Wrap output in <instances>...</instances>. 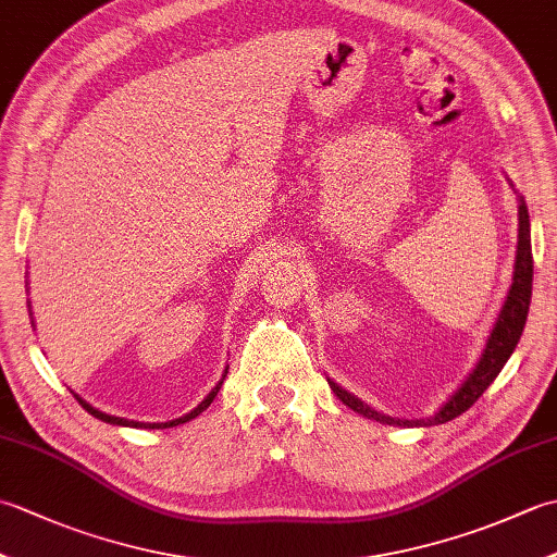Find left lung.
<instances>
[{"instance_id":"obj_1","label":"left lung","mask_w":557,"mask_h":557,"mask_svg":"<svg viewBox=\"0 0 557 557\" xmlns=\"http://www.w3.org/2000/svg\"><path fill=\"white\" fill-rule=\"evenodd\" d=\"M510 182V180H507ZM512 186V182H510ZM515 188V186H512ZM517 194V191H515ZM517 215H519V234H517V256H515V272H512V285L507 289V297L500 306V313L495 318L491 335L486 339V347H483L481 357L474 369L461 381V385L455 389L453 395L443 401V407L433 411L431 417L425 419H395L387 417V413L375 411L373 407L366 405L359 397L347 393L345 387L337 385L333 377H327L330 387L337 395L342 405H347L361 417L371 421H381L385 425H401V429H429V425L447 423L457 419L459 413H465L474 401L486 393L488 385L498 377L507 359L512 357L519 337L524 333L527 325V313L531 304V280H534V258H531V224H529V210L524 203V196H517Z\"/></svg>"}]
</instances>
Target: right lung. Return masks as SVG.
Wrapping results in <instances>:
<instances>
[{
    "mask_svg": "<svg viewBox=\"0 0 557 557\" xmlns=\"http://www.w3.org/2000/svg\"><path fill=\"white\" fill-rule=\"evenodd\" d=\"M28 311H30V301H28ZM224 375H227V369H224V373H222V377H220V383L210 389V393L203 397V401H200L198 407H194L191 411L184 413V417H180V419H172V421H164V423H144V421H132V419L112 417V413H104V411L96 409V407H92V405H88V401L83 399V397H78V395H74V397L78 399V405H81L83 409H86L88 413H92V417H96V419L104 421V423H112V425H128V429H172V425H182V423H186V421L196 419L200 411H206V409L210 407V401L215 399V395L220 393V385H222V381H224Z\"/></svg>",
    "mask_w": 557,
    "mask_h": 557,
    "instance_id": "obj_1",
    "label": "right lung"
}]
</instances>
